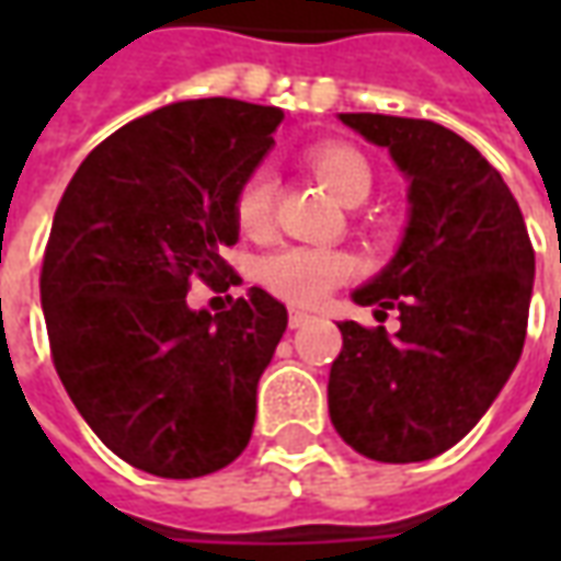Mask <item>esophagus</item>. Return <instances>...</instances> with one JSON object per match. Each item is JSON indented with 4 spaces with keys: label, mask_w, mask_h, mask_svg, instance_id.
<instances>
[{
    "label": "esophagus",
    "mask_w": 561,
    "mask_h": 561,
    "mask_svg": "<svg viewBox=\"0 0 561 561\" xmlns=\"http://www.w3.org/2000/svg\"><path fill=\"white\" fill-rule=\"evenodd\" d=\"M309 321H312V312H304V309H291V312H288V324H291L294 330L304 328Z\"/></svg>",
    "instance_id": "1"
}]
</instances>
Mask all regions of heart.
I'll list each match as a JSON object with an SVG mask.
<instances>
[{"instance_id": "1", "label": "heart", "mask_w": 561, "mask_h": 561, "mask_svg": "<svg viewBox=\"0 0 561 561\" xmlns=\"http://www.w3.org/2000/svg\"><path fill=\"white\" fill-rule=\"evenodd\" d=\"M309 168L316 171L328 192L342 204H360L373 188V168L364 159L360 149L348 144H318L309 149ZM273 195L276 183L264 168H257L245 176L237 195H233V219L245 237H267L273 228ZM257 276L264 288L282 300L297 306H312L324 300L340 282L352 276V257L340 249L328 245H285L270 252Z\"/></svg>"}]
</instances>
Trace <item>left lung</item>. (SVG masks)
I'll return each mask as SVG.
<instances>
[{"label":"left lung","mask_w":561,"mask_h":561,"mask_svg":"<svg viewBox=\"0 0 561 561\" xmlns=\"http://www.w3.org/2000/svg\"><path fill=\"white\" fill-rule=\"evenodd\" d=\"M388 147L409 185V228L354 304L400 312V330L340 321L328 409L345 445L378 462L445 454L514 373L529 324L535 249L517 201L457 131L385 114H340Z\"/></svg>","instance_id":"8db88e82"}]
</instances>
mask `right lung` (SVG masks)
Masks as SVG:
<instances>
[{
    "mask_svg": "<svg viewBox=\"0 0 561 561\" xmlns=\"http://www.w3.org/2000/svg\"><path fill=\"white\" fill-rule=\"evenodd\" d=\"M279 107L195 99L102 140L59 201L42 306L68 397L116 457L159 478H204L252 438L257 378L288 328L249 288L231 309H188L192 279L240 276L233 195L273 147Z\"/></svg>",
    "mask_w": 561,
    "mask_h": 561,
    "instance_id": "obj_1",
    "label": "right lung"
}]
</instances>
